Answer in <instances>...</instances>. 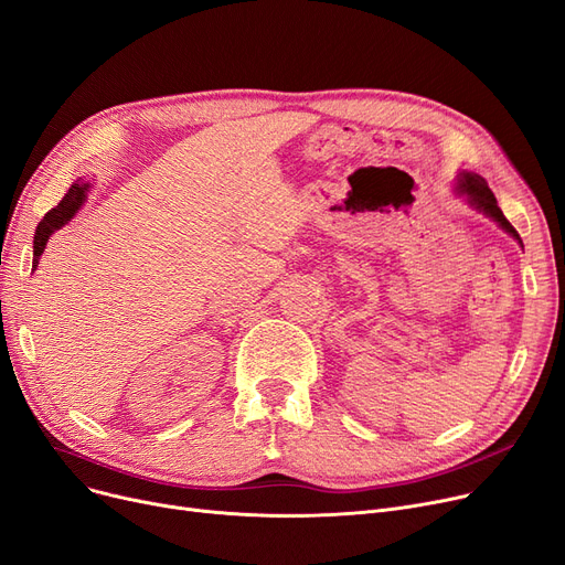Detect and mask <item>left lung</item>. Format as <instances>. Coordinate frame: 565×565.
Here are the masks:
<instances>
[{
    "instance_id": "8db88e82",
    "label": "left lung",
    "mask_w": 565,
    "mask_h": 565,
    "mask_svg": "<svg viewBox=\"0 0 565 565\" xmlns=\"http://www.w3.org/2000/svg\"><path fill=\"white\" fill-rule=\"evenodd\" d=\"M455 189H457L459 195H463L466 203H469L471 207H476L478 212L487 214L489 218H494V222H497L505 233H510L514 239H518V242L522 244V237L518 235V231H514L512 224L503 216V212H501V207H499V203H497V199H494L492 189L487 186V182H484L480 175H476V173H461V175L457 178V186H455Z\"/></svg>"
}]
</instances>
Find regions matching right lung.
<instances>
[{
	"label": "right lung",
	"instance_id": "1",
	"mask_svg": "<svg viewBox=\"0 0 565 565\" xmlns=\"http://www.w3.org/2000/svg\"><path fill=\"white\" fill-rule=\"evenodd\" d=\"M87 191H89V182H83L78 180L76 184H71V189L64 193V199L57 203V207H53L51 212H47L41 224L36 226V235H34V260H32V267L39 265V258L45 249L47 239H51V235L55 231H60L62 226H66L73 216H76V212L83 207V203L87 201Z\"/></svg>",
	"mask_w": 565,
	"mask_h": 565
}]
</instances>
